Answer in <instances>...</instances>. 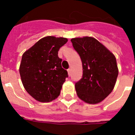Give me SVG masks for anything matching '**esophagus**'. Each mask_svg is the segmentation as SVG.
<instances>
[{
  "label": "esophagus",
  "instance_id": "34e87169",
  "mask_svg": "<svg viewBox=\"0 0 135 135\" xmlns=\"http://www.w3.org/2000/svg\"><path fill=\"white\" fill-rule=\"evenodd\" d=\"M67 71H68V74H69V75H71V69H67Z\"/></svg>",
  "mask_w": 135,
  "mask_h": 135
}]
</instances>
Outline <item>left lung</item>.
Wrapping results in <instances>:
<instances>
[{
    "instance_id": "obj_1",
    "label": "left lung",
    "mask_w": 135,
    "mask_h": 135,
    "mask_svg": "<svg viewBox=\"0 0 135 135\" xmlns=\"http://www.w3.org/2000/svg\"><path fill=\"white\" fill-rule=\"evenodd\" d=\"M80 56L83 76L75 83L77 95L88 104H97L109 95L115 86L118 75L115 56L92 37L71 40Z\"/></svg>"
}]
</instances>
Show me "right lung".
Here are the masks:
<instances>
[{"instance_id": "obj_1", "label": "right lung", "mask_w": 135, "mask_h": 135, "mask_svg": "<svg viewBox=\"0 0 135 135\" xmlns=\"http://www.w3.org/2000/svg\"><path fill=\"white\" fill-rule=\"evenodd\" d=\"M67 38L46 36L23 54L20 66L22 84L36 100L50 102L59 96L68 77L58 51Z\"/></svg>"}]
</instances>
